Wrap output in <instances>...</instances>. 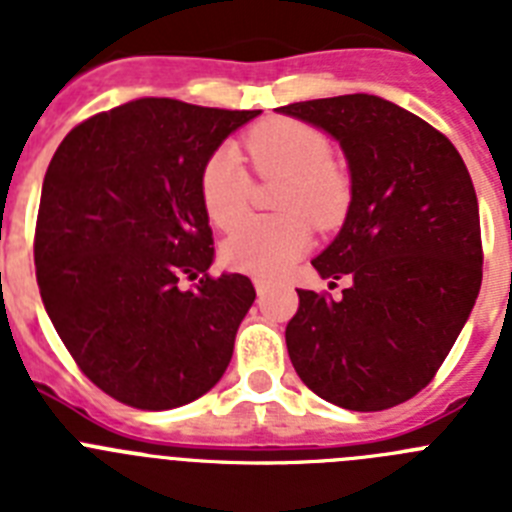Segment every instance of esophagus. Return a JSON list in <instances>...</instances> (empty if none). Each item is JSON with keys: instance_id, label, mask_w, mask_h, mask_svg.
Segmentation results:
<instances>
[{"instance_id": "obj_1", "label": "esophagus", "mask_w": 512, "mask_h": 512, "mask_svg": "<svg viewBox=\"0 0 512 512\" xmlns=\"http://www.w3.org/2000/svg\"><path fill=\"white\" fill-rule=\"evenodd\" d=\"M253 287H256V292H259V295H264L266 289H269V279L256 277V279H253Z\"/></svg>"}]
</instances>
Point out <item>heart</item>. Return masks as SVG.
Instances as JSON below:
<instances>
[{
	"label": "heart",
	"instance_id": "obj_1",
	"mask_svg": "<svg viewBox=\"0 0 512 512\" xmlns=\"http://www.w3.org/2000/svg\"><path fill=\"white\" fill-rule=\"evenodd\" d=\"M246 151L261 176H287L279 210L287 215L253 217L225 238L223 261L235 271L271 277L282 274L310 248V224L333 228L351 202L348 176L330 161V143L305 122L266 120L246 135ZM200 194L207 217L233 228L248 210L251 174L233 146L217 148L202 166Z\"/></svg>",
	"mask_w": 512,
	"mask_h": 512
}]
</instances>
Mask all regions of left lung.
I'll use <instances>...</instances> for the list:
<instances>
[{"mask_svg":"<svg viewBox=\"0 0 512 512\" xmlns=\"http://www.w3.org/2000/svg\"><path fill=\"white\" fill-rule=\"evenodd\" d=\"M279 112L336 138L351 171L341 233L312 259L323 279L351 284L341 300L297 289L300 307L284 330L289 359L338 408H395L436 377L479 295L472 176L446 135L374 94Z\"/></svg>","mask_w":512,"mask_h":512,"instance_id":"1","label":"left lung"}]
</instances>
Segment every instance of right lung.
<instances>
[{
  "label": "right lung",
  "instance_id": "obj_1",
  "mask_svg": "<svg viewBox=\"0 0 512 512\" xmlns=\"http://www.w3.org/2000/svg\"><path fill=\"white\" fill-rule=\"evenodd\" d=\"M256 115L135 99L76 125L45 171L35 225L45 312L81 372L130 408L187 405L228 369L256 289L243 274H207L200 176ZM184 276L201 282L184 290Z\"/></svg>",
  "mask_w": 512,
  "mask_h": 512
}]
</instances>
